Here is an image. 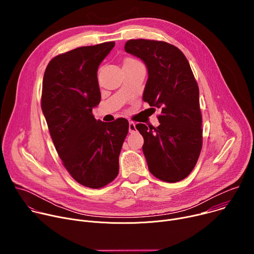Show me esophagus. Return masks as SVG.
I'll use <instances>...</instances> for the list:
<instances>
[{"mask_svg": "<svg viewBox=\"0 0 254 254\" xmlns=\"http://www.w3.org/2000/svg\"><path fill=\"white\" fill-rule=\"evenodd\" d=\"M136 130L135 128V124L133 122H129L128 123V131L131 133V132H134Z\"/></svg>", "mask_w": 254, "mask_h": 254, "instance_id": "1", "label": "esophagus"}]
</instances>
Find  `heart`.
<instances>
[{"mask_svg":"<svg viewBox=\"0 0 254 254\" xmlns=\"http://www.w3.org/2000/svg\"><path fill=\"white\" fill-rule=\"evenodd\" d=\"M126 61H135V60H133V59H127Z\"/></svg>","mask_w":254,"mask_h":254,"instance_id":"b5f03b06","label":"heart"}]
</instances>
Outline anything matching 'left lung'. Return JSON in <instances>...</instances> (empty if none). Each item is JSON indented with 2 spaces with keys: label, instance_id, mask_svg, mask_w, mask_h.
I'll list each match as a JSON object with an SVG mask.
<instances>
[{
  "label": "left lung",
  "instance_id": "obj_1",
  "mask_svg": "<svg viewBox=\"0 0 254 254\" xmlns=\"http://www.w3.org/2000/svg\"><path fill=\"white\" fill-rule=\"evenodd\" d=\"M125 50L147 66L142 100L162 111L157 128L135 126L149 170L165 182H179L192 172L202 149L199 88L190 64L182 51L163 41L128 40Z\"/></svg>",
  "mask_w": 254,
  "mask_h": 254
}]
</instances>
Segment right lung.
Masks as SVG:
<instances>
[{"instance_id":"right-lung-1","label":"right lung","mask_w":254,"mask_h":254,"mask_svg":"<svg viewBox=\"0 0 254 254\" xmlns=\"http://www.w3.org/2000/svg\"><path fill=\"white\" fill-rule=\"evenodd\" d=\"M115 42L84 46L54 57L47 65L41 107L62 163L79 184L98 189L116 179L128 122L96 121L100 102L97 70Z\"/></svg>"}]
</instances>
